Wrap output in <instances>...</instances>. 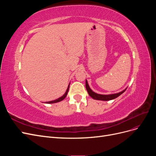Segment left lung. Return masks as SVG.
Masks as SVG:
<instances>
[{
	"mask_svg": "<svg viewBox=\"0 0 156 156\" xmlns=\"http://www.w3.org/2000/svg\"><path fill=\"white\" fill-rule=\"evenodd\" d=\"M86 88L89 94V96L92 97L94 100H101V101H109V100H114V99L116 98L117 97H119V96H120L122 93H124L126 90L127 89V88L126 89H124V90H122L119 93H116V94H107V95H105V94H97L96 92H93L91 88H90L88 84V81L86 79Z\"/></svg>",
	"mask_w": 156,
	"mask_h": 156,
	"instance_id": "obj_1",
	"label": "left lung"
}]
</instances>
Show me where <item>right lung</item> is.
<instances>
[{"instance_id": "right-lung-1", "label": "right lung", "mask_w": 156, "mask_h": 156, "mask_svg": "<svg viewBox=\"0 0 156 156\" xmlns=\"http://www.w3.org/2000/svg\"><path fill=\"white\" fill-rule=\"evenodd\" d=\"M69 84H70V83H69L68 87L67 90H66V92L64 94L63 96L60 97V98H58V99H56V100H53V101H47V102H45V103H57V102L62 101V100H64V99L66 97V96H67L68 90H69Z\"/></svg>"}]
</instances>
